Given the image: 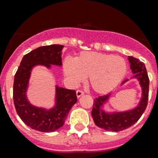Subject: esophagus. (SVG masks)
Instances as JSON below:
<instances>
[{"label": "esophagus", "mask_w": 158, "mask_h": 158, "mask_svg": "<svg viewBox=\"0 0 158 158\" xmlns=\"http://www.w3.org/2000/svg\"><path fill=\"white\" fill-rule=\"evenodd\" d=\"M83 94H84V92H83L82 90H79V89H78V90L76 91V96H77V97H81V96H83Z\"/></svg>", "instance_id": "esophagus-1"}]
</instances>
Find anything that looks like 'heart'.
I'll return each instance as SVG.
<instances>
[{
	"instance_id": "obj_1",
	"label": "heart",
	"mask_w": 158,
	"mask_h": 158,
	"mask_svg": "<svg viewBox=\"0 0 158 158\" xmlns=\"http://www.w3.org/2000/svg\"><path fill=\"white\" fill-rule=\"evenodd\" d=\"M63 71L74 84L88 77V83L97 93H106L116 87L127 73V63L119 56L97 52H83L74 60L63 61Z\"/></svg>"
}]
</instances>
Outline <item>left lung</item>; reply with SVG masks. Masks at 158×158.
Returning a JSON list of instances; mask_svg holds the SVG:
<instances>
[{"label": "left lung", "mask_w": 158, "mask_h": 158, "mask_svg": "<svg viewBox=\"0 0 158 158\" xmlns=\"http://www.w3.org/2000/svg\"><path fill=\"white\" fill-rule=\"evenodd\" d=\"M128 60L131 63V69L135 75L134 77L139 79L141 85L143 95L139 106L130 111L115 114H106L101 110L102 104L108 99L109 96H101L94 99L93 107L92 110V118L95 124L101 128L111 131H120L129 128L136 123L148 106V88H149V79L144 63L139 59L133 57H129ZM125 80L124 82H126ZM123 82V83H124Z\"/></svg>", "instance_id": "1"}]
</instances>
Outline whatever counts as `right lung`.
<instances>
[{
    "instance_id": "add662e5",
    "label": "right lung",
    "mask_w": 158,
    "mask_h": 158,
    "mask_svg": "<svg viewBox=\"0 0 158 158\" xmlns=\"http://www.w3.org/2000/svg\"><path fill=\"white\" fill-rule=\"evenodd\" d=\"M63 45L42 46L31 51L22 59L15 75L13 97L15 109L26 125L34 130L52 132L63 126L69 111L77 102L75 90L58 88L56 89V106L50 110L36 108L28 102L26 92L31 70L35 65L61 66V49Z\"/></svg>"
}]
</instances>
